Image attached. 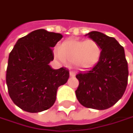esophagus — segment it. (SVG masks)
<instances>
[{
    "label": "esophagus",
    "mask_w": 133,
    "mask_h": 133,
    "mask_svg": "<svg viewBox=\"0 0 133 133\" xmlns=\"http://www.w3.org/2000/svg\"><path fill=\"white\" fill-rule=\"evenodd\" d=\"M69 74H70V76H71V77H75V72L73 71H70Z\"/></svg>",
    "instance_id": "obj_1"
}]
</instances>
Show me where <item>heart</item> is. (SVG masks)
Wrapping results in <instances>:
<instances>
[{
	"label": "heart",
	"mask_w": 133,
	"mask_h": 133,
	"mask_svg": "<svg viewBox=\"0 0 133 133\" xmlns=\"http://www.w3.org/2000/svg\"><path fill=\"white\" fill-rule=\"evenodd\" d=\"M102 50L99 44L92 39L86 41L68 39L63 41L58 49L54 51V57L62 64L71 62L78 69H89L99 61Z\"/></svg>",
	"instance_id": "obj_1"
}]
</instances>
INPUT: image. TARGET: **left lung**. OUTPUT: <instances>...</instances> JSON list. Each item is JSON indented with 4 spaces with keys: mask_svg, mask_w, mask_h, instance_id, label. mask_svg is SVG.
<instances>
[{
    "mask_svg": "<svg viewBox=\"0 0 133 133\" xmlns=\"http://www.w3.org/2000/svg\"><path fill=\"white\" fill-rule=\"evenodd\" d=\"M89 38L101 47L98 62L89 71L76 75L79 85L75 91L78 102L85 107L107 109L122 97L128 82V63L125 51L114 38L91 31Z\"/></svg>",
    "mask_w": 133,
    "mask_h": 133,
    "instance_id": "left-lung-1",
    "label": "left lung"
}]
</instances>
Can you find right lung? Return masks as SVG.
I'll use <instances>...</instances> for the list:
<instances>
[{
  "label": "right lung",
  "mask_w": 133,
  "mask_h": 133,
  "mask_svg": "<svg viewBox=\"0 0 133 133\" xmlns=\"http://www.w3.org/2000/svg\"><path fill=\"white\" fill-rule=\"evenodd\" d=\"M58 33L35 30L19 38L8 58L6 82L13 102L28 112H40L51 108L58 88L65 84L69 71L53 69L52 48L62 38Z\"/></svg>",
  "instance_id": "obj_1"
}]
</instances>
